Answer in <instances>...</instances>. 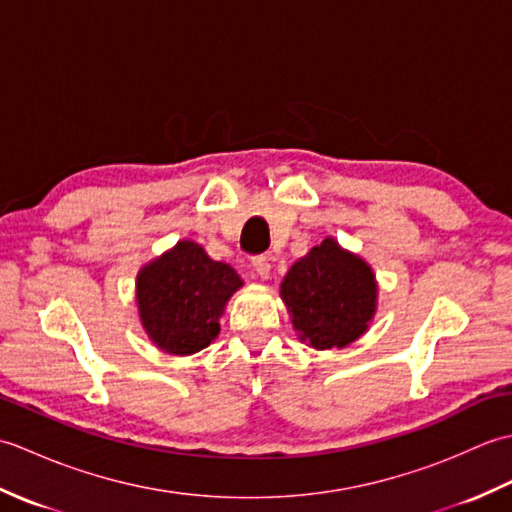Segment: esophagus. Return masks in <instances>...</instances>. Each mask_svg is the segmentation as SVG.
<instances>
[{"mask_svg":"<svg viewBox=\"0 0 512 512\" xmlns=\"http://www.w3.org/2000/svg\"><path fill=\"white\" fill-rule=\"evenodd\" d=\"M253 270L257 273V277L268 279L270 277V259L266 255L253 257Z\"/></svg>","mask_w":512,"mask_h":512,"instance_id":"esophagus-1","label":"esophagus"}]
</instances>
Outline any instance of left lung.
Masks as SVG:
<instances>
[{
    "label": "left lung",
    "instance_id": "obj_1",
    "mask_svg": "<svg viewBox=\"0 0 512 512\" xmlns=\"http://www.w3.org/2000/svg\"><path fill=\"white\" fill-rule=\"evenodd\" d=\"M376 297L372 268L334 237L292 264L281 281L292 325L314 350H341L363 336L376 314Z\"/></svg>",
    "mask_w": 512,
    "mask_h": 512
}]
</instances>
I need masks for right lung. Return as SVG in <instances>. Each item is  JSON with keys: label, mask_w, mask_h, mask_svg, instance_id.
<instances>
[{"label": "right lung", "mask_w": 512, "mask_h": 512, "mask_svg": "<svg viewBox=\"0 0 512 512\" xmlns=\"http://www.w3.org/2000/svg\"><path fill=\"white\" fill-rule=\"evenodd\" d=\"M244 281L235 270L182 239L136 277L140 323L162 352L189 356L204 350L220 334L226 301Z\"/></svg>", "instance_id": "obj_1"}]
</instances>
